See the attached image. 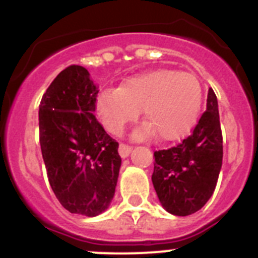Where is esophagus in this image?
Wrapping results in <instances>:
<instances>
[{
    "mask_svg": "<svg viewBox=\"0 0 258 258\" xmlns=\"http://www.w3.org/2000/svg\"><path fill=\"white\" fill-rule=\"evenodd\" d=\"M132 150H133V147L129 145H125V143H120V146H118V154H120V156L121 157L129 156V154L132 152Z\"/></svg>",
    "mask_w": 258,
    "mask_h": 258,
    "instance_id": "obj_1",
    "label": "esophagus"
}]
</instances>
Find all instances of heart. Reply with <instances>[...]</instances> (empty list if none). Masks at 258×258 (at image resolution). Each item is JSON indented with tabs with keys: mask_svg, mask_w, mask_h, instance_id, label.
Here are the masks:
<instances>
[{
	"mask_svg": "<svg viewBox=\"0 0 258 258\" xmlns=\"http://www.w3.org/2000/svg\"><path fill=\"white\" fill-rule=\"evenodd\" d=\"M203 88L197 76L169 68L129 77L118 89H104L95 102L97 113L109 133L120 134L140 116L145 124L136 132L145 140L159 134L164 142L187 136L199 120Z\"/></svg>",
	"mask_w": 258,
	"mask_h": 258,
	"instance_id": "1",
	"label": "heart"
}]
</instances>
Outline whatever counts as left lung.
<instances>
[{"label":"left lung","mask_w":258,"mask_h":258,"mask_svg":"<svg viewBox=\"0 0 258 258\" xmlns=\"http://www.w3.org/2000/svg\"><path fill=\"white\" fill-rule=\"evenodd\" d=\"M152 183L161 206L174 216H188L206 206L222 166V132L217 97L208 90L207 111L191 136L179 145L154 152Z\"/></svg>","instance_id":"8db88e82"}]
</instances>
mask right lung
Wrapping results in <instances>:
<instances>
[{
	"mask_svg": "<svg viewBox=\"0 0 258 258\" xmlns=\"http://www.w3.org/2000/svg\"><path fill=\"white\" fill-rule=\"evenodd\" d=\"M97 94L88 70L70 66L50 84L38 111L50 186L68 212L88 217L108 208L121 165L118 143L94 116Z\"/></svg>",
	"mask_w": 258,
	"mask_h": 258,
	"instance_id": "add662e5",
	"label": "right lung"
}]
</instances>
